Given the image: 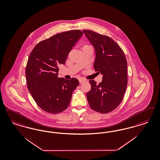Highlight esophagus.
<instances>
[{
  "label": "esophagus",
  "mask_w": 160,
  "mask_h": 160,
  "mask_svg": "<svg viewBox=\"0 0 160 160\" xmlns=\"http://www.w3.org/2000/svg\"><path fill=\"white\" fill-rule=\"evenodd\" d=\"M86 82V80H84V79H83V78H80V79H79V83H80V84L84 83V82Z\"/></svg>",
  "instance_id": "obj_1"
}]
</instances>
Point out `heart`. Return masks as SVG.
Masks as SVG:
<instances>
[{
  "instance_id": "heart-1",
  "label": "heart",
  "mask_w": 160,
  "mask_h": 160,
  "mask_svg": "<svg viewBox=\"0 0 160 160\" xmlns=\"http://www.w3.org/2000/svg\"><path fill=\"white\" fill-rule=\"evenodd\" d=\"M88 46V45H85V46H84H84Z\"/></svg>"
}]
</instances>
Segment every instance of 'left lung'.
<instances>
[{"mask_svg":"<svg viewBox=\"0 0 160 160\" xmlns=\"http://www.w3.org/2000/svg\"><path fill=\"white\" fill-rule=\"evenodd\" d=\"M83 32L95 48L94 69L103 75L99 84L89 80L91 89L87 93L90 108L106 114L121 103L128 85V62L124 53L114 40L107 36L88 30Z\"/></svg>","mask_w":160,"mask_h":160,"instance_id":"8db88e82","label":"left lung"}]
</instances>
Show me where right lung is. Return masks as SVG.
Instances as JSON below:
<instances>
[{
  "label": "right lung",
  "mask_w": 160,
  "mask_h": 160,
  "mask_svg": "<svg viewBox=\"0 0 160 160\" xmlns=\"http://www.w3.org/2000/svg\"><path fill=\"white\" fill-rule=\"evenodd\" d=\"M83 32L78 30L58 33L40 42L28 58L26 68L27 88L38 107L51 114L68 108L72 92L79 84L76 78L58 77L59 64H64L68 53Z\"/></svg>",
  "instance_id": "1"
}]
</instances>
